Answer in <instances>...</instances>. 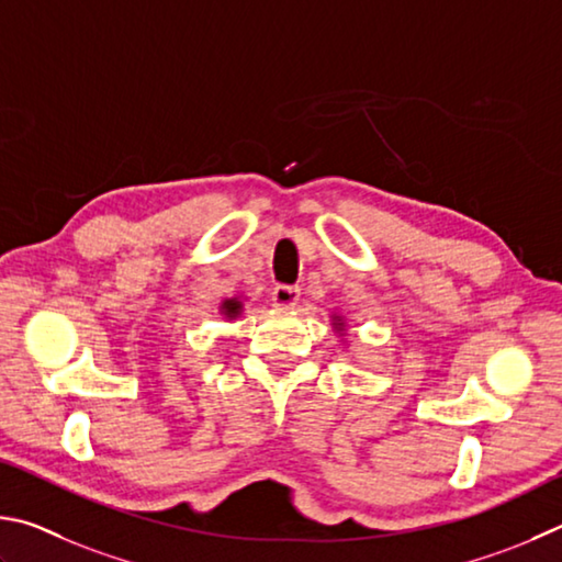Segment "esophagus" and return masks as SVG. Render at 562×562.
<instances>
[{"mask_svg": "<svg viewBox=\"0 0 562 562\" xmlns=\"http://www.w3.org/2000/svg\"><path fill=\"white\" fill-rule=\"evenodd\" d=\"M271 301L276 308H293L301 301V289L299 286H286V283H279L271 291Z\"/></svg>", "mask_w": 562, "mask_h": 562, "instance_id": "34e87169", "label": "esophagus"}]
</instances>
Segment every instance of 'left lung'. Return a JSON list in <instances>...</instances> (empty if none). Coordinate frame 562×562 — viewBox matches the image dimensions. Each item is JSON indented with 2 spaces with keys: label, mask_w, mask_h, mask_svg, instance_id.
Returning <instances> with one entry per match:
<instances>
[{
  "label": "left lung",
  "mask_w": 562,
  "mask_h": 562,
  "mask_svg": "<svg viewBox=\"0 0 562 562\" xmlns=\"http://www.w3.org/2000/svg\"><path fill=\"white\" fill-rule=\"evenodd\" d=\"M336 321H338V323H333V326H336V328L340 330V328H342V323H340V318H338V316H336Z\"/></svg>",
  "instance_id": "1"
}]
</instances>
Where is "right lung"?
Here are the masks:
<instances>
[{
  "label": "right lung",
  "mask_w": 562,
  "mask_h": 562,
  "mask_svg": "<svg viewBox=\"0 0 562 562\" xmlns=\"http://www.w3.org/2000/svg\"><path fill=\"white\" fill-rule=\"evenodd\" d=\"M222 313L226 318H236L241 313V301L239 299H226L222 303Z\"/></svg>",
  "instance_id": "right-lung-1"
}]
</instances>
